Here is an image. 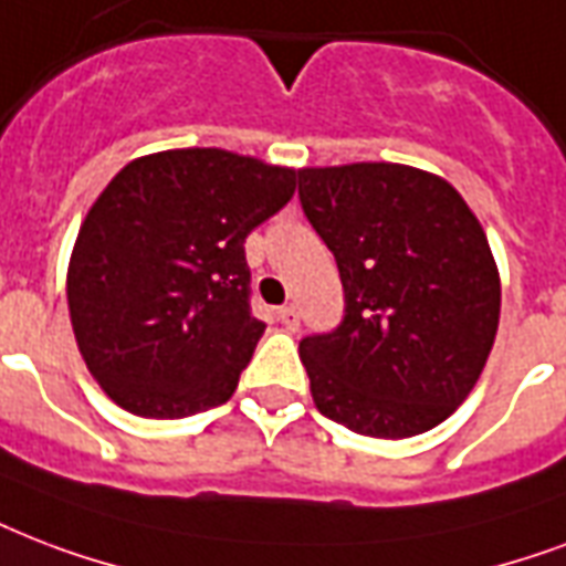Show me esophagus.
Segmentation results:
<instances>
[{"label": "esophagus", "mask_w": 566, "mask_h": 566, "mask_svg": "<svg viewBox=\"0 0 566 566\" xmlns=\"http://www.w3.org/2000/svg\"><path fill=\"white\" fill-rule=\"evenodd\" d=\"M279 321H282V326L287 332L300 329V312H296L293 305H284L282 312H279Z\"/></svg>", "instance_id": "obj_1"}]
</instances>
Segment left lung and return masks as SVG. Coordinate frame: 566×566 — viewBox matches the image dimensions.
I'll return each instance as SVG.
<instances>
[{"mask_svg": "<svg viewBox=\"0 0 566 566\" xmlns=\"http://www.w3.org/2000/svg\"><path fill=\"white\" fill-rule=\"evenodd\" d=\"M300 201L344 284V321L300 340L323 416L377 439L442 424L493 350L502 284L448 180L398 163L302 168Z\"/></svg>", "mask_w": 566, "mask_h": 566, "instance_id": "obj_1", "label": "left lung"}]
</instances>
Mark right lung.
I'll list each match as a JSON object with an SVG mask.
<instances>
[{"label": "right lung", "instance_id": "add662e5", "mask_svg": "<svg viewBox=\"0 0 566 566\" xmlns=\"http://www.w3.org/2000/svg\"><path fill=\"white\" fill-rule=\"evenodd\" d=\"M293 189V168L219 148L150 154L109 180L73 245L67 305L118 407L187 418L234 395L266 329L243 243Z\"/></svg>", "mask_w": 566, "mask_h": 566}]
</instances>
